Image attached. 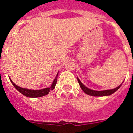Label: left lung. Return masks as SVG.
Returning a JSON list of instances; mask_svg holds the SVG:
<instances>
[{
    "label": "left lung",
    "mask_w": 133,
    "mask_h": 133,
    "mask_svg": "<svg viewBox=\"0 0 133 133\" xmlns=\"http://www.w3.org/2000/svg\"><path fill=\"white\" fill-rule=\"evenodd\" d=\"M77 80H78V83H79V85L80 87H81V89H82V90H83L86 94L90 95V96H94V97H104V96H109V95H112L114 92H116L122 85V84H120V85L118 86V87H117V88H115V89H110V90H92V89H89V88H87V87H85L83 83H81V81L78 79V78H77Z\"/></svg>",
    "instance_id": "1"
}]
</instances>
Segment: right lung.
Here are the masks:
<instances>
[{
    "label": "right lung",
    "mask_w": 133,
    "mask_h": 133,
    "mask_svg": "<svg viewBox=\"0 0 133 133\" xmlns=\"http://www.w3.org/2000/svg\"><path fill=\"white\" fill-rule=\"evenodd\" d=\"M58 73H57V75H56V77H55V78L54 79L53 82H52V84H51V86H50V87L45 88V89H41V90H31V89H24V88L20 87L17 86L16 84H15V83L12 81V80L10 79V81L12 83V84H13V86L15 87V89L18 90V91H19L21 94H23V95H24V96H26V97H27L36 98V97H41L48 95L50 90H52L55 89V86H56V82H57V76H58Z\"/></svg>",
    "instance_id": "1"
}]
</instances>
